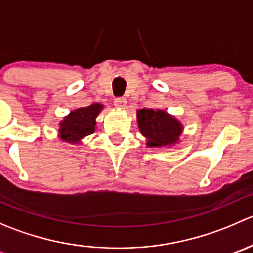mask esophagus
Instances as JSON below:
<instances>
[{"label":"esophagus","mask_w":253,"mask_h":253,"mask_svg":"<svg viewBox=\"0 0 253 253\" xmlns=\"http://www.w3.org/2000/svg\"><path fill=\"white\" fill-rule=\"evenodd\" d=\"M114 104H115V106H116V108L125 109V108H126L127 100H126V98H116V99H115Z\"/></svg>","instance_id":"1"}]
</instances>
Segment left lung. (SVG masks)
<instances>
[{
	"instance_id": "obj_1",
	"label": "left lung",
	"mask_w": 253,
	"mask_h": 253,
	"mask_svg": "<svg viewBox=\"0 0 253 253\" xmlns=\"http://www.w3.org/2000/svg\"><path fill=\"white\" fill-rule=\"evenodd\" d=\"M139 131L147 138L148 147L175 144L182 133V126L167 111L141 109L137 111Z\"/></svg>"
}]
</instances>
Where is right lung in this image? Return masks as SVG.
Returning a JSON list of instances; mask_svg holds the SVG:
<instances>
[{
  "instance_id": "right-lung-1",
  "label": "right lung",
  "mask_w": 253,
  "mask_h": 253,
  "mask_svg": "<svg viewBox=\"0 0 253 253\" xmlns=\"http://www.w3.org/2000/svg\"><path fill=\"white\" fill-rule=\"evenodd\" d=\"M101 109L103 105L95 103L71 112L63 121L60 122V138L68 143H79L82 138L94 133L96 125L95 119Z\"/></svg>"
}]
</instances>
